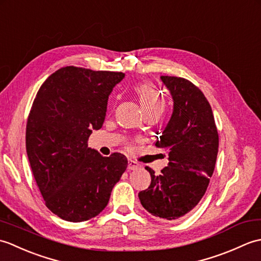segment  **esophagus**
<instances>
[{
  "mask_svg": "<svg viewBox=\"0 0 261 261\" xmlns=\"http://www.w3.org/2000/svg\"><path fill=\"white\" fill-rule=\"evenodd\" d=\"M138 168H140V164H138L137 162L132 159H129V162H127V169L129 170H136Z\"/></svg>",
  "mask_w": 261,
  "mask_h": 261,
  "instance_id": "esophagus-1",
  "label": "esophagus"
}]
</instances>
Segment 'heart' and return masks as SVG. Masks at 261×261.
<instances>
[{
    "label": "heart",
    "mask_w": 261,
    "mask_h": 261,
    "mask_svg": "<svg viewBox=\"0 0 261 261\" xmlns=\"http://www.w3.org/2000/svg\"><path fill=\"white\" fill-rule=\"evenodd\" d=\"M136 93L139 96L142 109L146 113L154 112V111H163L164 109V99L156 88L150 84L142 83L136 86Z\"/></svg>",
    "instance_id": "heart-1"
}]
</instances>
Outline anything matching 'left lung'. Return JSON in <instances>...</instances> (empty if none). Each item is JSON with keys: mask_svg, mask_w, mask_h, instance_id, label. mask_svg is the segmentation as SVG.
<instances>
[{"mask_svg": "<svg viewBox=\"0 0 261 261\" xmlns=\"http://www.w3.org/2000/svg\"><path fill=\"white\" fill-rule=\"evenodd\" d=\"M173 97V114L156 147L168 152V166L139 193L149 213L163 220L180 219L204 196L213 175L219 135L212 109L202 91L181 77L160 76Z\"/></svg>", "mask_w": 261, "mask_h": 261, "instance_id": "8db88e82", "label": "left lung"}]
</instances>
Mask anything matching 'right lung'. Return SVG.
<instances>
[{"label":"right lung","instance_id":"right-lung-1","mask_svg":"<svg viewBox=\"0 0 261 261\" xmlns=\"http://www.w3.org/2000/svg\"><path fill=\"white\" fill-rule=\"evenodd\" d=\"M123 73L67 66L39 88L28 116L25 147L46 206L60 219L83 222L107 206L127 166L124 154L103 157L87 147L101 129L109 95Z\"/></svg>","mask_w":261,"mask_h":261}]
</instances>
